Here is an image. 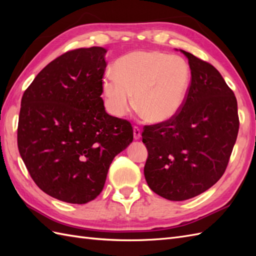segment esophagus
<instances>
[{
    "instance_id": "obj_1",
    "label": "esophagus",
    "mask_w": 256,
    "mask_h": 256,
    "mask_svg": "<svg viewBox=\"0 0 256 256\" xmlns=\"http://www.w3.org/2000/svg\"><path fill=\"white\" fill-rule=\"evenodd\" d=\"M133 135H134V140H140V130L138 126L133 128Z\"/></svg>"
}]
</instances>
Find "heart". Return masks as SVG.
<instances>
[{
    "label": "heart",
    "mask_w": 256,
    "mask_h": 256,
    "mask_svg": "<svg viewBox=\"0 0 256 256\" xmlns=\"http://www.w3.org/2000/svg\"><path fill=\"white\" fill-rule=\"evenodd\" d=\"M192 82L188 62L180 56L158 50H136L118 58L113 74L103 79L108 110L123 116L134 106L150 123L175 118L186 100Z\"/></svg>",
    "instance_id": "heart-1"
}]
</instances>
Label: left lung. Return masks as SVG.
<instances>
[{
    "label": "left lung",
    "instance_id": "obj_1",
    "mask_svg": "<svg viewBox=\"0 0 256 256\" xmlns=\"http://www.w3.org/2000/svg\"><path fill=\"white\" fill-rule=\"evenodd\" d=\"M188 58L192 82L182 110L164 123L145 125L144 175L160 197L182 201L204 192L226 172L238 132V102L209 62Z\"/></svg>",
    "mask_w": 256,
    "mask_h": 256
}]
</instances>
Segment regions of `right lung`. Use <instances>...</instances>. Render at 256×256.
Returning <instances> with one entry per match:
<instances>
[{"mask_svg":"<svg viewBox=\"0 0 256 256\" xmlns=\"http://www.w3.org/2000/svg\"><path fill=\"white\" fill-rule=\"evenodd\" d=\"M106 54L102 47L64 52L36 76L22 98V160L37 186L64 202L96 198L113 158L133 140L131 123L108 116L103 104Z\"/></svg>","mask_w":256,"mask_h":256,"instance_id":"add662e5","label":"right lung"}]
</instances>
